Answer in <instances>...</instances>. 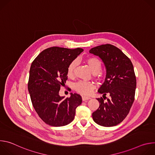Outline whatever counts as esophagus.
<instances>
[{"mask_svg": "<svg viewBox=\"0 0 155 155\" xmlns=\"http://www.w3.org/2000/svg\"><path fill=\"white\" fill-rule=\"evenodd\" d=\"M91 98L90 97H86V96H82V100L85 101H87V100H89Z\"/></svg>", "mask_w": 155, "mask_h": 155, "instance_id": "obj_1", "label": "esophagus"}]
</instances>
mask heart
<instances>
[{
	"instance_id": "1",
	"label": "heart",
	"mask_w": 155,
	"mask_h": 155,
	"mask_svg": "<svg viewBox=\"0 0 155 155\" xmlns=\"http://www.w3.org/2000/svg\"><path fill=\"white\" fill-rule=\"evenodd\" d=\"M77 60L72 61L69 65L68 68L67 73L69 77H72L74 75L75 69L77 65ZM86 63L89 65L92 72L95 74L101 71L102 69V62L99 59L96 58H90L86 59ZM75 89L78 93L84 94H90L95 87V85L93 82L86 81H79L74 85Z\"/></svg>"
}]
</instances>
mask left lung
Masks as SVG:
<instances>
[{"label":"left lung","mask_w":155,"mask_h":155,"mask_svg":"<svg viewBox=\"0 0 155 155\" xmlns=\"http://www.w3.org/2000/svg\"><path fill=\"white\" fill-rule=\"evenodd\" d=\"M90 53L98 56L106 69L105 81L98 90L103 97L97 99L99 107L92 114L93 120L105 127L116 126L127 117L134 101L136 78L133 65L121 50L110 44L94 47Z\"/></svg>","instance_id":"1"}]
</instances>
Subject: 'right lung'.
<instances>
[{
	"label": "right lung",
	"instance_id": "right-lung-1",
	"mask_svg": "<svg viewBox=\"0 0 155 155\" xmlns=\"http://www.w3.org/2000/svg\"><path fill=\"white\" fill-rule=\"evenodd\" d=\"M53 47L41 51L32 62L28 90L32 105L39 117L51 126H65L75 117L76 108L81 104L80 94L71 93L64 98L59 94L68 80V68L82 51Z\"/></svg>",
	"mask_w": 155,
	"mask_h": 155
}]
</instances>
